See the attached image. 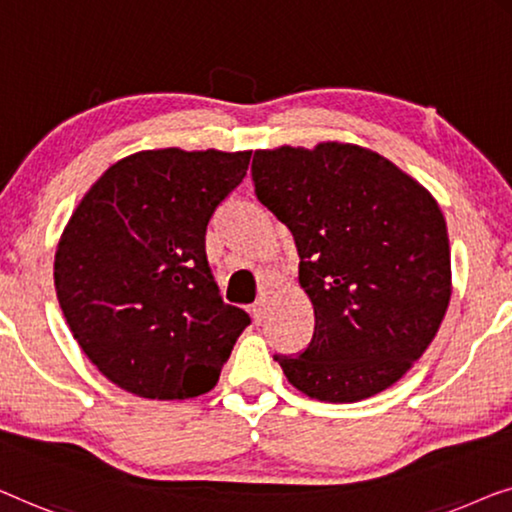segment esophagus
Masks as SVG:
<instances>
[{
	"label": "esophagus",
	"instance_id": "34e87169",
	"mask_svg": "<svg viewBox=\"0 0 512 512\" xmlns=\"http://www.w3.org/2000/svg\"><path fill=\"white\" fill-rule=\"evenodd\" d=\"M266 311H269V297H266V294H262V297H259L255 301V306H253V318L257 322H262L266 318Z\"/></svg>",
	"mask_w": 512,
	"mask_h": 512
}]
</instances>
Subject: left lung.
I'll list each match as a JSON object with an SVG mask.
<instances>
[{"instance_id":"8db88e82","label":"left lung","mask_w":512,"mask_h":512,"mask_svg":"<svg viewBox=\"0 0 512 512\" xmlns=\"http://www.w3.org/2000/svg\"><path fill=\"white\" fill-rule=\"evenodd\" d=\"M257 199L290 227L315 331L276 357L306 397L352 403L424 355L452 294L448 227L422 183L376 150L322 141L255 150Z\"/></svg>"}]
</instances>
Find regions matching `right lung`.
Returning <instances> with one entry per match:
<instances>
[{
  "instance_id": "add662e5",
  "label": "right lung",
  "mask_w": 512,
  "mask_h": 512,
  "mask_svg": "<svg viewBox=\"0 0 512 512\" xmlns=\"http://www.w3.org/2000/svg\"><path fill=\"white\" fill-rule=\"evenodd\" d=\"M253 150L160 148L122 157L85 192L55 250V292L92 364L141 399L213 390L250 318L206 259L215 206Z\"/></svg>"
}]
</instances>
